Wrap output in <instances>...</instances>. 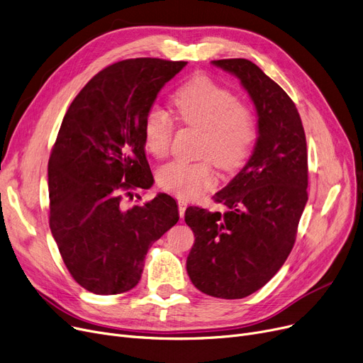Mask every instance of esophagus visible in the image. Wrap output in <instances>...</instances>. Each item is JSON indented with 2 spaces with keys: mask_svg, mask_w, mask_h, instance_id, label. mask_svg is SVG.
<instances>
[{
  "mask_svg": "<svg viewBox=\"0 0 363 363\" xmlns=\"http://www.w3.org/2000/svg\"><path fill=\"white\" fill-rule=\"evenodd\" d=\"M186 208H187V202L184 199H179V214H180V217H184Z\"/></svg>",
  "mask_w": 363,
  "mask_h": 363,
  "instance_id": "esophagus-1",
  "label": "esophagus"
}]
</instances>
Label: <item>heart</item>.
<instances>
[{
    "label": "heart",
    "mask_w": 363,
    "mask_h": 363,
    "mask_svg": "<svg viewBox=\"0 0 363 363\" xmlns=\"http://www.w3.org/2000/svg\"><path fill=\"white\" fill-rule=\"evenodd\" d=\"M177 118L202 131L198 162L171 161L158 171V183L180 198H196L216 184V165L233 172L244 167L257 139L254 112L226 87L205 75L187 81L172 97ZM174 125L161 109L152 108L143 121L145 147L155 158L168 153Z\"/></svg>",
    "instance_id": "1"
}]
</instances>
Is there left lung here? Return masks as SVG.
<instances>
[{"mask_svg": "<svg viewBox=\"0 0 363 363\" xmlns=\"http://www.w3.org/2000/svg\"><path fill=\"white\" fill-rule=\"evenodd\" d=\"M213 65L248 91L258 137L245 167L214 195L224 213L186 210L184 221L195 233L186 269L203 294L236 300L264 286L294 247L307 202V145L294 101L260 67L247 59Z\"/></svg>", "mask_w": 363, "mask_h": 363, "instance_id": "left-lung-1", "label": "left lung"}]
</instances>
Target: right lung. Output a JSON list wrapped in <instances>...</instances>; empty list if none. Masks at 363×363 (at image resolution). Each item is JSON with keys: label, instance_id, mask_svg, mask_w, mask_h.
<instances>
[{"label": "right lung", "instance_id": "obj_1", "mask_svg": "<svg viewBox=\"0 0 363 363\" xmlns=\"http://www.w3.org/2000/svg\"><path fill=\"white\" fill-rule=\"evenodd\" d=\"M186 65L116 62L85 84L62 121L48 160L50 229L69 273L94 294H121L139 284L147 250L179 221L167 194L131 208L123 201L153 184L143 121Z\"/></svg>", "mask_w": 363, "mask_h": 363}]
</instances>
